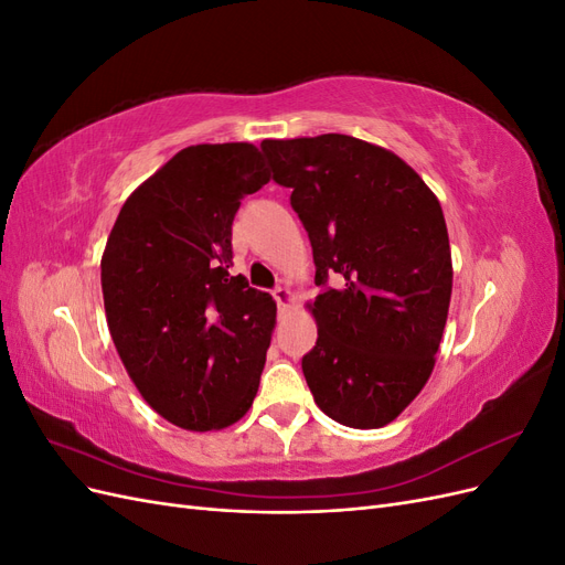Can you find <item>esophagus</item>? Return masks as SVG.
I'll use <instances>...</instances> for the list:
<instances>
[{"label":"esophagus","instance_id":"34e87169","mask_svg":"<svg viewBox=\"0 0 565 565\" xmlns=\"http://www.w3.org/2000/svg\"><path fill=\"white\" fill-rule=\"evenodd\" d=\"M273 299H276L278 309H287L289 301H292V292H289L287 287H276V289H273Z\"/></svg>","mask_w":565,"mask_h":565}]
</instances>
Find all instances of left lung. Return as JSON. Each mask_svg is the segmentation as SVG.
Here are the masks:
<instances>
[{"mask_svg":"<svg viewBox=\"0 0 565 565\" xmlns=\"http://www.w3.org/2000/svg\"><path fill=\"white\" fill-rule=\"evenodd\" d=\"M262 150L313 247L318 339L301 358L306 384L334 422L380 429L429 380L448 320L452 259L440 204L413 167L353 136Z\"/></svg>","mask_w":565,"mask_h":565,"instance_id":"left-lung-1","label":"left lung"}]
</instances>
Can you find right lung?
I'll return each mask as SVG.
<instances>
[{"label": "right lung", "mask_w": 565, "mask_h": 565, "mask_svg": "<svg viewBox=\"0 0 565 565\" xmlns=\"http://www.w3.org/2000/svg\"><path fill=\"white\" fill-rule=\"evenodd\" d=\"M252 143L183 148L127 198L100 259L110 337L158 415L188 431L241 419L276 301L231 276L233 218L268 183Z\"/></svg>", "instance_id": "obj_1"}]
</instances>
